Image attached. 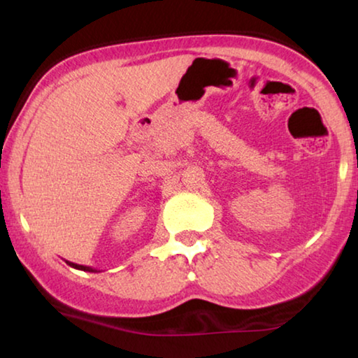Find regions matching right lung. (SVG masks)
Returning <instances> with one entry per match:
<instances>
[{"label":"right lung","mask_w":358,"mask_h":358,"mask_svg":"<svg viewBox=\"0 0 358 358\" xmlns=\"http://www.w3.org/2000/svg\"><path fill=\"white\" fill-rule=\"evenodd\" d=\"M66 264H68L69 266H72V268H77V270H82V271H92V273H98V270L92 268V266L78 265V264H74V262H69V260H66Z\"/></svg>","instance_id":"add662e5"}]
</instances>
